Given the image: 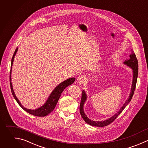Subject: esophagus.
I'll return each instance as SVG.
<instances>
[{"mask_svg":"<svg viewBox=\"0 0 148 148\" xmlns=\"http://www.w3.org/2000/svg\"><path fill=\"white\" fill-rule=\"evenodd\" d=\"M76 82L79 84H82L85 82V76L83 75H79L77 78Z\"/></svg>","mask_w":148,"mask_h":148,"instance_id":"esophagus-1","label":"esophagus"}]
</instances>
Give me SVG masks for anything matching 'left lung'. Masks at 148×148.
Listing matches in <instances>:
<instances>
[{"instance_id": "1", "label": "left lung", "mask_w": 148, "mask_h": 148, "mask_svg": "<svg viewBox=\"0 0 148 148\" xmlns=\"http://www.w3.org/2000/svg\"><path fill=\"white\" fill-rule=\"evenodd\" d=\"M130 58L129 60H126L124 61L123 62L124 64L128 66L132 69L133 72V79H132V86H131V92L130 94V96L128 99L125 102L123 106L121 108L120 110L116 113L114 115H113L112 117L110 118L105 120L104 121H95L90 120L88 119L86 114L84 112L83 110V106H84V103L86 101L87 99V95L86 94V92L83 90L82 91V98H81V102H80V113L83 117V120L85 121L86 123L87 124L92 125V126H97V127H104L109 125L111 123H112L116 118L121 113V112L124 110V109L126 107V106L128 104V103L130 102V101L132 99V97L134 95L135 87H136V81H137V77H138V62L137 58L136 57V56L135 53L132 51L131 54L130 55Z\"/></svg>"}]
</instances>
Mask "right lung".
Segmentation results:
<instances>
[{"label":"right lung","instance_id":"add662e5","mask_svg":"<svg viewBox=\"0 0 148 148\" xmlns=\"http://www.w3.org/2000/svg\"><path fill=\"white\" fill-rule=\"evenodd\" d=\"M18 50V48H17L16 49V51H14V53L13 54V56L12 57V63H11V69H10V88H11V90H12V93L14 98V99L16 100V101L17 102V103L19 104V105L26 112H27L28 113L32 114L34 116H39V117H43V116H46L47 115H48L49 113H50L55 108L58 99L61 95V93L62 92V91L64 90V89L69 86V85H71L75 80V77H72V78H69L65 81H64L63 82L61 83L60 84H59L54 89V90L52 91V92L51 93V94L50 95L49 97L48 98L47 101L46 102V103L42 106L41 107H40L39 108H38L36 109H27L25 108H24L18 99L17 98V97L15 95V93L14 92L13 88V86L12 84V79H11V73H12V66H13V61H14V56L16 54V53Z\"/></svg>","mask_w":148,"mask_h":148}]
</instances>
